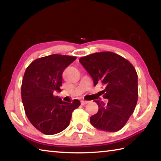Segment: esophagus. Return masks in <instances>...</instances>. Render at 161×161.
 I'll list each match as a JSON object with an SVG mask.
<instances>
[{
	"label": "esophagus",
	"mask_w": 161,
	"mask_h": 161,
	"mask_svg": "<svg viewBox=\"0 0 161 161\" xmlns=\"http://www.w3.org/2000/svg\"><path fill=\"white\" fill-rule=\"evenodd\" d=\"M88 102H89L88 101H84V100H82V101H81V104L82 105V106H84V105L86 104V103H88Z\"/></svg>",
	"instance_id": "esophagus-1"
}]
</instances>
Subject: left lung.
I'll return each mask as SVG.
<instances>
[{
    "label": "left lung",
    "mask_w": 161,
    "mask_h": 161,
    "mask_svg": "<svg viewBox=\"0 0 161 161\" xmlns=\"http://www.w3.org/2000/svg\"><path fill=\"white\" fill-rule=\"evenodd\" d=\"M80 63L93 79L94 85L104 86L102 101L94 102L98 112L90 117L97 129L115 132L123 128L134 111L138 101V75L129 61L111 52L89 54L80 59Z\"/></svg>",
    "instance_id": "left-lung-1"
}]
</instances>
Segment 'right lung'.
I'll use <instances>...</instances> for the list:
<instances>
[{"instance_id":"add662e5","label":"right lung","mask_w":161,"mask_h":161,"mask_svg":"<svg viewBox=\"0 0 161 161\" xmlns=\"http://www.w3.org/2000/svg\"><path fill=\"white\" fill-rule=\"evenodd\" d=\"M76 57L51 54L35 59L27 67L21 86L24 109L35 128L46 135H54L69 126L73 111L80 106L75 99L65 102L54 91L61 92L62 73Z\"/></svg>"}]
</instances>
